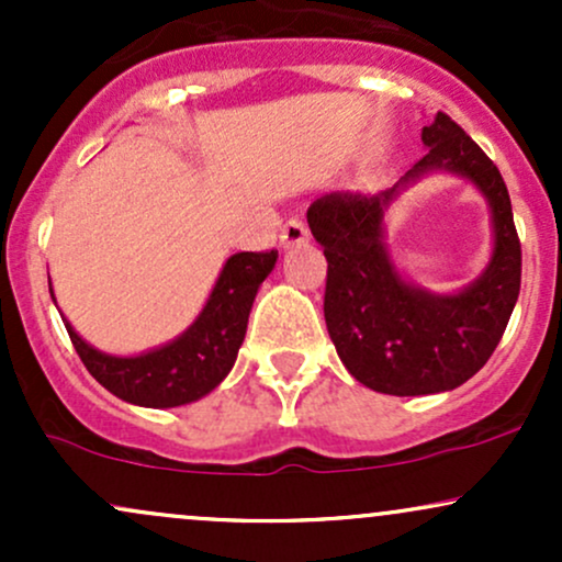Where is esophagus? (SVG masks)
<instances>
[{
	"label": "esophagus",
	"instance_id": "esophagus-1",
	"mask_svg": "<svg viewBox=\"0 0 562 562\" xmlns=\"http://www.w3.org/2000/svg\"><path fill=\"white\" fill-rule=\"evenodd\" d=\"M308 240V227L306 224L301 222V218H288L285 227H282L280 232V243L285 245V248H290V245H301Z\"/></svg>",
	"mask_w": 562,
	"mask_h": 562
}]
</instances>
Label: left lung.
I'll use <instances>...</instances> for the list:
<instances>
[{"instance_id": "1", "label": "left lung", "mask_w": 562, "mask_h": 562, "mask_svg": "<svg viewBox=\"0 0 562 562\" xmlns=\"http://www.w3.org/2000/svg\"><path fill=\"white\" fill-rule=\"evenodd\" d=\"M423 142L425 156L402 182L443 169L479 184L492 205V263L462 293L430 295L393 269L383 214L398 184L372 198L330 192L306 211L325 248V322L335 351L359 383L391 396L451 391L473 378L505 335L520 293V240L494 160L441 111L423 128Z\"/></svg>"}]
</instances>
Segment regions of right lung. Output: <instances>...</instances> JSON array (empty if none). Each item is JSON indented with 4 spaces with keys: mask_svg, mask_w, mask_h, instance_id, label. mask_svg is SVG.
I'll return each instance as SVG.
<instances>
[{
    "mask_svg": "<svg viewBox=\"0 0 562 562\" xmlns=\"http://www.w3.org/2000/svg\"><path fill=\"white\" fill-rule=\"evenodd\" d=\"M277 250H245L224 263L214 293L184 335L142 357H108L76 335L66 322L76 353L97 383L128 404L182 406L214 391L235 364L259 285L274 269ZM53 293V290H49Z\"/></svg>",
    "mask_w": 562,
    "mask_h": 562,
    "instance_id": "obj_1",
    "label": "right lung"
}]
</instances>
